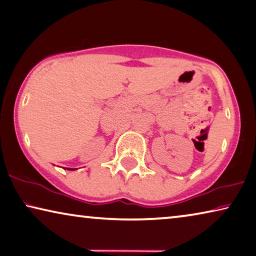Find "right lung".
Returning <instances> with one entry per match:
<instances>
[{"label":"right lung","instance_id":"right-lung-1","mask_svg":"<svg viewBox=\"0 0 256 256\" xmlns=\"http://www.w3.org/2000/svg\"><path fill=\"white\" fill-rule=\"evenodd\" d=\"M68 170H74V169H68Z\"/></svg>","mask_w":256,"mask_h":256}]
</instances>
